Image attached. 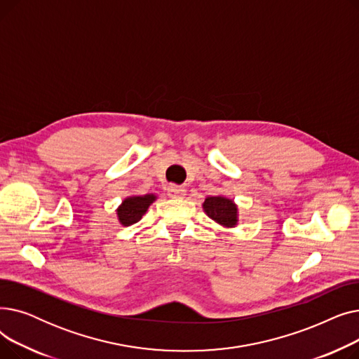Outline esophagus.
<instances>
[{
    "instance_id": "obj_1",
    "label": "esophagus",
    "mask_w": 359,
    "mask_h": 359,
    "mask_svg": "<svg viewBox=\"0 0 359 359\" xmlns=\"http://www.w3.org/2000/svg\"><path fill=\"white\" fill-rule=\"evenodd\" d=\"M167 194L170 198H183L186 195V187L177 186V184H170L167 187Z\"/></svg>"
}]
</instances>
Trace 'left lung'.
Segmentation results:
<instances>
[{"instance_id":"left-lung-1","label":"left lung","mask_w":359,"mask_h":359,"mask_svg":"<svg viewBox=\"0 0 359 359\" xmlns=\"http://www.w3.org/2000/svg\"><path fill=\"white\" fill-rule=\"evenodd\" d=\"M203 211L222 227L231 229L237 224V206L224 196H210L203 202Z\"/></svg>"}]
</instances>
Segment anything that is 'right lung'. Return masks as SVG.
<instances>
[{"label":"right lung","mask_w":359,"mask_h":359,"mask_svg":"<svg viewBox=\"0 0 359 359\" xmlns=\"http://www.w3.org/2000/svg\"><path fill=\"white\" fill-rule=\"evenodd\" d=\"M156 201V195H144V196H130L126 198L118 210V217L122 225H132L138 222L142 215L147 212L148 206Z\"/></svg>","instance_id":"obj_1"}]
</instances>
